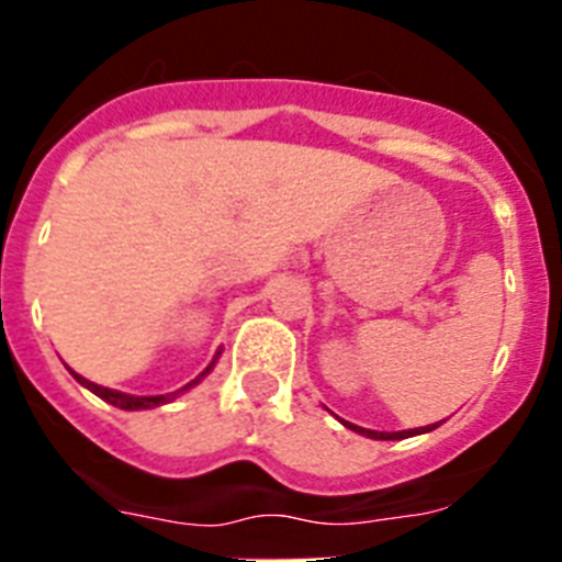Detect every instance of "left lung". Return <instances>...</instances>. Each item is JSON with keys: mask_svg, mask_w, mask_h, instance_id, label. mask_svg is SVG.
Segmentation results:
<instances>
[{"mask_svg": "<svg viewBox=\"0 0 562 562\" xmlns=\"http://www.w3.org/2000/svg\"><path fill=\"white\" fill-rule=\"evenodd\" d=\"M342 425H346V428H351V430H357V434L369 436V439H408V436H414V434H428V430L439 428L441 422H436V425H428V428H419V430H400V434H380V430H366V428H357V425H349V422H342Z\"/></svg>", "mask_w": 562, "mask_h": 562, "instance_id": "8db88e82", "label": "left lung"}]
</instances>
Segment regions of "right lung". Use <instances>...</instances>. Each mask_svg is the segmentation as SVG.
I'll use <instances>...</instances> for the list:
<instances>
[{
  "label": "right lung",
  "mask_w": 562,
  "mask_h": 562,
  "mask_svg": "<svg viewBox=\"0 0 562 562\" xmlns=\"http://www.w3.org/2000/svg\"><path fill=\"white\" fill-rule=\"evenodd\" d=\"M213 366V362H211ZM211 366H207L205 369V374L207 371H211ZM72 376H76L78 382H81V385H87L89 391H92V394H98L101 396V400H106L109 405H114V408H123V411H143V408H157V405H166L168 400H173V396L177 394H168V396H132V394H121V391H112V389H103V385H95V382H89V380H83V376H78L76 371H72ZM196 382V380H193ZM191 382V385H193ZM191 385H186V389H191ZM182 389V391H186Z\"/></svg>",
  "instance_id": "add662e5"
}]
</instances>
